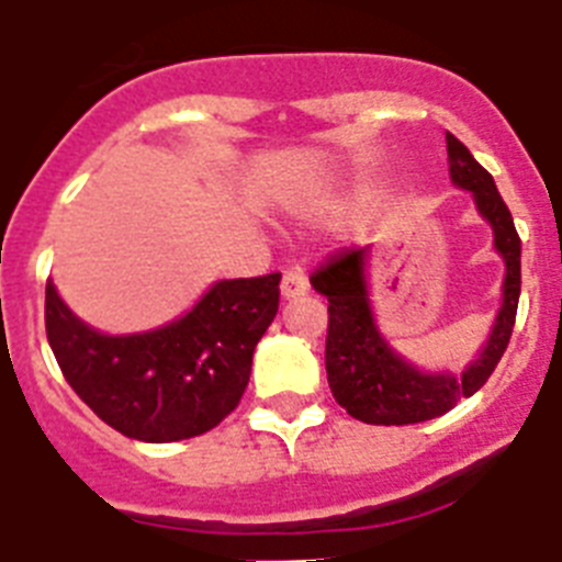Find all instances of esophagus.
I'll return each instance as SVG.
<instances>
[{
    "label": "esophagus",
    "mask_w": 562,
    "mask_h": 562,
    "mask_svg": "<svg viewBox=\"0 0 562 562\" xmlns=\"http://www.w3.org/2000/svg\"><path fill=\"white\" fill-rule=\"evenodd\" d=\"M307 290H310V281L304 272L301 270L284 272V278H281V299L295 301V299H301V295H304Z\"/></svg>",
    "instance_id": "obj_1"
}]
</instances>
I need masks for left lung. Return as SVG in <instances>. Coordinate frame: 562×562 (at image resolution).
I'll list each match as a JSON object with an SVG mask.
<instances>
[{
    "mask_svg": "<svg viewBox=\"0 0 562 562\" xmlns=\"http://www.w3.org/2000/svg\"><path fill=\"white\" fill-rule=\"evenodd\" d=\"M448 171L457 189L471 192L476 212L494 232V252L503 258V295L488 338L462 373L453 370H422L419 364L396 353L379 330L370 299V255L373 247L347 249L324 270L310 278L315 292L330 301L327 324V382L336 402L347 414L368 425H416L437 419L474 396L488 382L503 359L517 318L520 301V235L514 217L499 198L497 183L482 169L462 143L448 134Z\"/></svg>",
    "mask_w": 562,
    "mask_h": 562,
    "instance_id": "left-lung-1",
    "label": "left lung"
}]
</instances>
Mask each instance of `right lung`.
Returning a JSON list of instances; mask_svg holds the SVG:
<instances>
[{
    "label": "right lung",
    "mask_w": 562,
    "mask_h": 562,
    "mask_svg": "<svg viewBox=\"0 0 562 562\" xmlns=\"http://www.w3.org/2000/svg\"><path fill=\"white\" fill-rule=\"evenodd\" d=\"M278 272L224 278L178 318L120 336L82 322L48 281V345L74 393L123 437H201L247 391L255 345L278 313Z\"/></svg>",
    "instance_id": "obj_1"
}]
</instances>
